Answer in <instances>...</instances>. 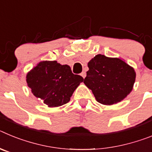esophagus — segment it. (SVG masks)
Masks as SVG:
<instances>
[{"mask_svg": "<svg viewBox=\"0 0 152 152\" xmlns=\"http://www.w3.org/2000/svg\"><path fill=\"white\" fill-rule=\"evenodd\" d=\"M80 75H81V76H82L83 77H86V72H82V73L80 74Z\"/></svg>", "mask_w": 152, "mask_h": 152, "instance_id": "1", "label": "esophagus"}]
</instances>
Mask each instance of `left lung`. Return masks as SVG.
Instances as JSON below:
<instances>
[{
    "instance_id": "8db88e82",
    "label": "left lung",
    "mask_w": 152,
    "mask_h": 152,
    "mask_svg": "<svg viewBox=\"0 0 152 152\" xmlns=\"http://www.w3.org/2000/svg\"><path fill=\"white\" fill-rule=\"evenodd\" d=\"M88 66L89 70L84 83L101 104H116L132 91L136 74L134 68L120 58L96 55Z\"/></svg>"
}]
</instances>
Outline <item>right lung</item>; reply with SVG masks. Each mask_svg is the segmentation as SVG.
<instances>
[{"label": "right lung", "mask_w": 152, "mask_h": 152, "mask_svg": "<svg viewBox=\"0 0 152 152\" xmlns=\"http://www.w3.org/2000/svg\"><path fill=\"white\" fill-rule=\"evenodd\" d=\"M26 80L36 98L49 107H58L70 101V97L84 78L74 75L68 64L42 61L28 72Z\"/></svg>", "instance_id": "right-lung-1"}]
</instances>
